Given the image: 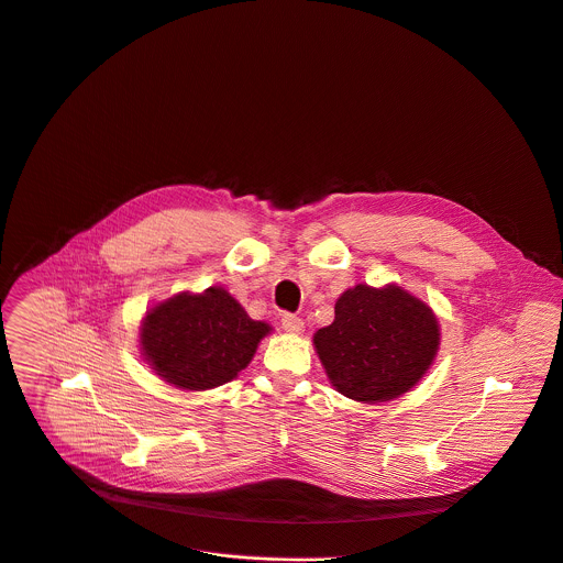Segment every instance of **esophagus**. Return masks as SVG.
Returning a JSON list of instances; mask_svg holds the SVG:
<instances>
[{
	"instance_id": "1",
	"label": "esophagus",
	"mask_w": 563,
	"mask_h": 563,
	"mask_svg": "<svg viewBox=\"0 0 563 563\" xmlns=\"http://www.w3.org/2000/svg\"><path fill=\"white\" fill-rule=\"evenodd\" d=\"M280 322H283V329H285L287 333H300L302 327H305L302 320H300L298 316H294V313H283Z\"/></svg>"
}]
</instances>
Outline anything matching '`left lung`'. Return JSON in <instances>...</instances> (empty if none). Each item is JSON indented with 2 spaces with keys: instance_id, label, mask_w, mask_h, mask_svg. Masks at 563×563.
I'll return each mask as SVG.
<instances>
[{
  "instance_id": "left-lung-1",
  "label": "left lung",
  "mask_w": 563,
  "mask_h": 563,
  "mask_svg": "<svg viewBox=\"0 0 563 563\" xmlns=\"http://www.w3.org/2000/svg\"><path fill=\"white\" fill-rule=\"evenodd\" d=\"M316 353L338 394L389 402L411 391L435 360L433 309L398 285H355L335 300V318L313 333Z\"/></svg>"
}]
</instances>
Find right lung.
<instances>
[{
    "label": "right lung",
    "mask_w": 563,
    "mask_h": 563,
    "mask_svg": "<svg viewBox=\"0 0 563 563\" xmlns=\"http://www.w3.org/2000/svg\"><path fill=\"white\" fill-rule=\"evenodd\" d=\"M272 331L252 320L223 287L180 291L154 305L141 322V353L167 385L208 391L234 380Z\"/></svg>",
    "instance_id": "1"
}]
</instances>
